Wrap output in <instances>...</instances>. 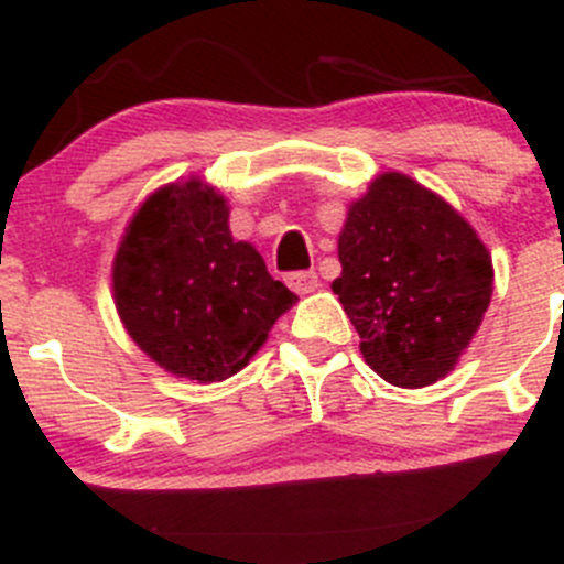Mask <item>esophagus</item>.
I'll return each mask as SVG.
<instances>
[{
    "label": "esophagus",
    "mask_w": 564,
    "mask_h": 564,
    "mask_svg": "<svg viewBox=\"0 0 564 564\" xmlns=\"http://www.w3.org/2000/svg\"><path fill=\"white\" fill-rule=\"evenodd\" d=\"M284 282H288L295 293H312V290H317L315 271H290V274L284 276Z\"/></svg>",
    "instance_id": "obj_1"
}]
</instances>
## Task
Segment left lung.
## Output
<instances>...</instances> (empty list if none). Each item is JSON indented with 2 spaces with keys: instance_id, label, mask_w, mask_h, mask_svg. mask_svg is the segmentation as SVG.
Segmentation results:
<instances>
[{
  "instance_id": "left-lung-1",
  "label": "left lung",
  "mask_w": 564,
  "mask_h": 564,
  "mask_svg": "<svg viewBox=\"0 0 564 564\" xmlns=\"http://www.w3.org/2000/svg\"><path fill=\"white\" fill-rule=\"evenodd\" d=\"M330 282L382 380L423 388L448 375L491 301V258L475 230L402 173L352 203Z\"/></svg>"
}]
</instances>
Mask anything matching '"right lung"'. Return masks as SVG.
<instances>
[{"instance_id": "add662e5", "label": "right lung", "mask_w": 564, "mask_h": 564, "mask_svg": "<svg viewBox=\"0 0 564 564\" xmlns=\"http://www.w3.org/2000/svg\"><path fill=\"white\" fill-rule=\"evenodd\" d=\"M113 295L138 347L200 382L236 375L295 301L249 243L234 241L228 206L200 182L143 203L116 252Z\"/></svg>"}]
</instances>
